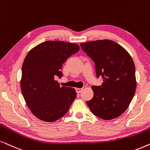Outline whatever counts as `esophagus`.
<instances>
[{
  "label": "esophagus",
  "instance_id": "1",
  "mask_svg": "<svg viewBox=\"0 0 150 150\" xmlns=\"http://www.w3.org/2000/svg\"><path fill=\"white\" fill-rule=\"evenodd\" d=\"M76 92L77 93H81V91H82V90H83V88H76Z\"/></svg>",
  "mask_w": 150,
  "mask_h": 150
}]
</instances>
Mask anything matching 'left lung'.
Here are the masks:
<instances>
[{"label":"left lung","mask_w":150,"mask_h":150,"mask_svg":"<svg viewBox=\"0 0 150 150\" xmlns=\"http://www.w3.org/2000/svg\"><path fill=\"white\" fill-rule=\"evenodd\" d=\"M81 49L95 62L97 77L102 84L92 86L93 99L86 101L94 115L111 120L121 116L129 107L137 88L135 66L129 53L110 40L80 44Z\"/></svg>","instance_id":"8db88e82"}]
</instances>
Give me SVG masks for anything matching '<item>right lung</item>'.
<instances>
[{
    "mask_svg": "<svg viewBox=\"0 0 150 150\" xmlns=\"http://www.w3.org/2000/svg\"><path fill=\"white\" fill-rule=\"evenodd\" d=\"M79 46L64 41H46L31 49L22 67L21 88L27 106L38 119L58 120L76 98L73 88L60 86L54 77L63 74V64L77 53Z\"/></svg>",
    "mask_w": 150,
    "mask_h": 150,
    "instance_id": "obj_1",
    "label": "right lung"
}]
</instances>
